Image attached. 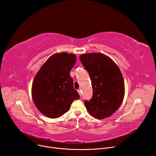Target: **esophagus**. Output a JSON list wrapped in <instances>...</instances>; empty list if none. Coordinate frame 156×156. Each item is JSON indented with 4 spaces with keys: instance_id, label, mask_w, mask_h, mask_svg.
Masks as SVG:
<instances>
[{
    "instance_id": "1",
    "label": "esophagus",
    "mask_w": 156,
    "mask_h": 156,
    "mask_svg": "<svg viewBox=\"0 0 156 156\" xmlns=\"http://www.w3.org/2000/svg\"><path fill=\"white\" fill-rule=\"evenodd\" d=\"M78 93H79L80 96H81V90H78Z\"/></svg>"
}]
</instances>
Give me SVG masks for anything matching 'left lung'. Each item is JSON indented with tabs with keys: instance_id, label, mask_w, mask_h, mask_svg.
<instances>
[{
	"instance_id": "8db88e82",
	"label": "left lung",
	"mask_w": 156,
	"mask_h": 156,
	"mask_svg": "<svg viewBox=\"0 0 156 156\" xmlns=\"http://www.w3.org/2000/svg\"><path fill=\"white\" fill-rule=\"evenodd\" d=\"M84 67L90 74L93 95L85 101L88 112L102 120L114 114L125 96V83L117 65L106 55L94 52L80 56Z\"/></svg>"
}]
</instances>
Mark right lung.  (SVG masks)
<instances>
[{"instance_id":"right-lung-1","label":"right lung","mask_w":156,"mask_h":156,"mask_svg":"<svg viewBox=\"0 0 156 156\" xmlns=\"http://www.w3.org/2000/svg\"><path fill=\"white\" fill-rule=\"evenodd\" d=\"M76 57L66 52L51 55L34 76L31 95L39 112L51 119L58 118L68 112L80 95L73 88L70 72Z\"/></svg>"}]
</instances>
